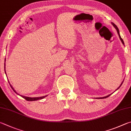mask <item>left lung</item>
Segmentation results:
<instances>
[{
	"mask_svg": "<svg viewBox=\"0 0 131 131\" xmlns=\"http://www.w3.org/2000/svg\"><path fill=\"white\" fill-rule=\"evenodd\" d=\"M112 24L113 25V26L115 27V29L117 30V33H118V36H119V37H120V40L121 41V42H122V43H123L124 45V41H123V40L122 38H121V36H120V33H119V30H118V27H117V26H116V25L114 24V23H113V22H112ZM123 82L124 81H123V82L122 83H121V85L118 87V88H117V90H118V89L120 88L121 87V86L122 85V84H123ZM111 94H109V95H107V96H106V97H101V98H98V99H99V98H101V99H102V98H107V97H109L110 95H111Z\"/></svg>",
	"mask_w": 131,
	"mask_h": 131,
	"instance_id": "left-lung-1",
	"label": "left lung"
}]
</instances>
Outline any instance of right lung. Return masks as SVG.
Instances as JSON below:
<instances>
[{
	"label": "right lung",
	"mask_w": 131,
	"mask_h": 131,
	"mask_svg": "<svg viewBox=\"0 0 131 131\" xmlns=\"http://www.w3.org/2000/svg\"><path fill=\"white\" fill-rule=\"evenodd\" d=\"M5 61H6V59H5ZM4 70H5V63H4ZM5 73H6V71H5ZM8 83H9V84H10V86H11V88H12V89L13 90V91H14V92H15V93H17V94H18L17 92H16V91H15V90H14V88H13L12 86L11 85L10 83V82H9V81H8ZM18 95H19V94H18ZM20 97H22V98H25V99L26 100L28 101H37V100H41V99H42V98H45V97H47V95L43 96V97H33V98H32V97H25V96H23V95H20Z\"/></svg>",
	"instance_id": "1"
}]
</instances>
